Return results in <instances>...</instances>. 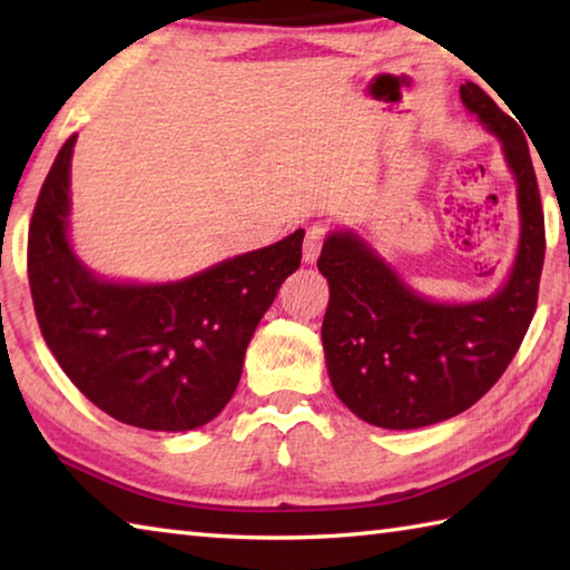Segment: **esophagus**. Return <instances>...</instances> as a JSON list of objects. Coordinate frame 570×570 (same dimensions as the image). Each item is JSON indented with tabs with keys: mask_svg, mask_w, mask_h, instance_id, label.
<instances>
[{
	"mask_svg": "<svg viewBox=\"0 0 570 570\" xmlns=\"http://www.w3.org/2000/svg\"><path fill=\"white\" fill-rule=\"evenodd\" d=\"M324 238H326V226L324 224H314L306 228V236H304V262L314 264L316 258H320V250L324 246Z\"/></svg>",
	"mask_w": 570,
	"mask_h": 570,
	"instance_id": "esophagus-1",
	"label": "esophagus"
}]
</instances>
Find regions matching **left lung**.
<instances>
[{"mask_svg":"<svg viewBox=\"0 0 570 570\" xmlns=\"http://www.w3.org/2000/svg\"><path fill=\"white\" fill-rule=\"evenodd\" d=\"M460 98L503 142L518 180L520 246L508 284L478 304L428 302L350 230L326 238L316 262L330 282L322 342L332 387L356 417L384 430L472 407L503 377L535 314L546 220L528 142L475 82Z\"/></svg>","mask_w":570,"mask_h":570,"instance_id":"left-lung-1","label":"left lung"}]
</instances>
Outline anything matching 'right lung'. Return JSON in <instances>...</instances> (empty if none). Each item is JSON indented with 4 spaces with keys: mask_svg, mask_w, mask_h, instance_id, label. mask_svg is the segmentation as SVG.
Returning <instances> with one entry per match:
<instances>
[{
    "mask_svg": "<svg viewBox=\"0 0 570 570\" xmlns=\"http://www.w3.org/2000/svg\"><path fill=\"white\" fill-rule=\"evenodd\" d=\"M75 138L47 173L27 238L40 332L75 387L110 417L142 430L200 428L234 397L256 324L302 264L304 230L178 284L100 282L67 244Z\"/></svg>",
    "mask_w": 570,
    "mask_h": 570,
    "instance_id": "right-lung-1",
    "label": "right lung"
}]
</instances>
